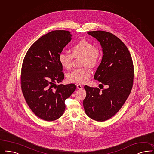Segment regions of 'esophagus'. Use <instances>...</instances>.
Here are the masks:
<instances>
[{"label":"esophagus","instance_id":"esophagus-1","mask_svg":"<svg viewBox=\"0 0 154 154\" xmlns=\"http://www.w3.org/2000/svg\"><path fill=\"white\" fill-rule=\"evenodd\" d=\"M76 87H77V88H78L79 90H81V89L83 88V86L82 85H80V84H77V85H76Z\"/></svg>","mask_w":154,"mask_h":154}]
</instances>
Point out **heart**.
I'll use <instances>...</instances> for the list:
<instances>
[{"label":"heart","mask_w":154,"mask_h":154,"mask_svg":"<svg viewBox=\"0 0 154 154\" xmlns=\"http://www.w3.org/2000/svg\"><path fill=\"white\" fill-rule=\"evenodd\" d=\"M71 54L63 52L59 55V62L64 68L69 69L72 67L74 57H82L81 65L85 67L75 69L69 74L68 79L72 83H85L88 81L90 76V71L87 66L94 68L97 66L100 57V51L90 41L85 39L80 40L71 48Z\"/></svg>","instance_id":"b5f03b06"}]
</instances>
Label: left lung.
<instances>
[{
	"label": "left lung",
	"instance_id": "1",
	"mask_svg": "<svg viewBox=\"0 0 154 154\" xmlns=\"http://www.w3.org/2000/svg\"><path fill=\"white\" fill-rule=\"evenodd\" d=\"M87 33L100 42L103 52L94 79L108 87L100 91L85 85L83 107L88 117L103 122L116 114L129 96L134 82V64L127 47L115 35L104 31Z\"/></svg>",
	"mask_w": 154,
	"mask_h": 154
}]
</instances>
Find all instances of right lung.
<instances>
[{
    "label": "right lung",
    "mask_w": 154,
    "mask_h": 154,
    "mask_svg": "<svg viewBox=\"0 0 154 154\" xmlns=\"http://www.w3.org/2000/svg\"><path fill=\"white\" fill-rule=\"evenodd\" d=\"M70 32L56 30L40 37L23 60L20 83L23 96L36 116L54 121L64 113V102L74 92V84L59 85L64 75L59 56L71 40Z\"/></svg>",
    "instance_id": "1"
}]
</instances>
